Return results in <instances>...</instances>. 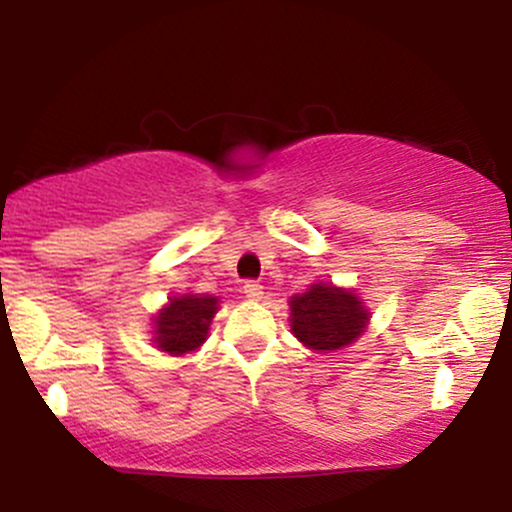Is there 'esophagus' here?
I'll use <instances>...</instances> for the list:
<instances>
[{
    "instance_id": "obj_1",
    "label": "esophagus",
    "mask_w": 512,
    "mask_h": 512,
    "mask_svg": "<svg viewBox=\"0 0 512 512\" xmlns=\"http://www.w3.org/2000/svg\"><path fill=\"white\" fill-rule=\"evenodd\" d=\"M243 293H245V296H248V298H252V301H260L264 291H262L260 281L248 279V281H245V284H243Z\"/></svg>"
}]
</instances>
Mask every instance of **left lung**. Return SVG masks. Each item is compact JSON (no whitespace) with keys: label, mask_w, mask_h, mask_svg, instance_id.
<instances>
[{"label":"left lung","mask_w":512,"mask_h":512,"mask_svg":"<svg viewBox=\"0 0 512 512\" xmlns=\"http://www.w3.org/2000/svg\"><path fill=\"white\" fill-rule=\"evenodd\" d=\"M368 313L351 291L313 284L291 301V330L315 351H334L363 332Z\"/></svg>","instance_id":"left-lung-1"}]
</instances>
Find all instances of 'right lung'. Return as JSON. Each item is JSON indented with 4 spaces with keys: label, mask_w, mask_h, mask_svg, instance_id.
<instances>
[{
    "label": "right lung",
    "mask_w": 512,
    "mask_h": 512,
    "mask_svg": "<svg viewBox=\"0 0 512 512\" xmlns=\"http://www.w3.org/2000/svg\"><path fill=\"white\" fill-rule=\"evenodd\" d=\"M216 303L219 301L214 296H190V293L173 298L156 317L158 349L180 356L204 344Z\"/></svg>",
    "instance_id": "right-lung-1"
}]
</instances>
